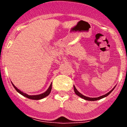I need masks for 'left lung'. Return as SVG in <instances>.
<instances>
[{
  "mask_svg": "<svg viewBox=\"0 0 127 127\" xmlns=\"http://www.w3.org/2000/svg\"><path fill=\"white\" fill-rule=\"evenodd\" d=\"M115 88V87L114 88H113V89H112V90H111V91H109L108 93H107V94H106L105 95H101V96H100V97H96V98H90V97H86V96L84 95H82V94H81V93H80L79 92V91H78V90H77L76 89V88H75V86H74V91H75V94H76L77 95H78L79 97H81V98H84V99H85V100H88V101H95V100H100V99H101V98H104V97H107V96L109 94H110V93H111V92H112V91H113V90H114V88Z\"/></svg>",
  "mask_w": 127,
  "mask_h": 127,
  "instance_id": "left-lung-1",
  "label": "left lung"
}]
</instances>
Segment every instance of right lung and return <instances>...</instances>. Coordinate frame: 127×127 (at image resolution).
<instances>
[{"label":"right lung","instance_id":"obj_1","mask_svg":"<svg viewBox=\"0 0 127 127\" xmlns=\"http://www.w3.org/2000/svg\"><path fill=\"white\" fill-rule=\"evenodd\" d=\"M12 84L13 87H14V88L16 90V91L18 92V93H20V94H21L22 95L24 96V97H27V98H28L32 99V100H40V99L44 98V97H46V96H48L49 94H50L51 91V89H52V84H51L49 88L46 90V92H45V93H43V94H39V95H28V94H25V93H24L23 92H22L20 91V90H19L17 88V87H16L15 86L12 84Z\"/></svg>","mask_w":127,"mask_h":127}]
</instances>
